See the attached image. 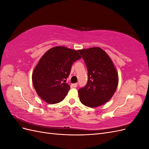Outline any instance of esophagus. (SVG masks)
Returning a JSON list of instances; mask_svg holds the SVG:
<instances>
[{
  "mask_svg": "<svg viewBox=\"0 0 149 149\" xmlns=\"http://www.w3.org/2000/svg\"><path fill=\"white\" fill-rule=\"evenodd\" d=\"M71 85L73 88H76L78 86V83H73V84H72Z\"/></svg>",
  "mask_w": 149,
  "mask_h": 149,
  "instance_id": "esophagus-1",
  "label": "esophagus"
}]
</instances>
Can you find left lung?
Returning <instances> with one entry per match:
<instances>
[{
	"label": "left lung",
	"instance_id": "1",
	"mask_svg": "<svg viewBox=\"0 0 149 149\" xmlns=\"http://www.w3.org/2000/svg\"><path fill=\"white\" fill-rule=\"evenodd\" d=\"M87 66L86 85L78 90L79 100L89 107L102 106L109 101L118 88V73L111 58L100 47L79 49Z\"/></svg>",
	"mask_w": 149,
	"mask_h": 149
}]
</instances>
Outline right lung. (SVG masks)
Instances as JSON below:
<instances>
[{"label":"right lung","instance_id":"right-lung-1","mask_svg":"<svg viewBox=\"0 0 149 149\" xmlns=\"http://www.w3.org/2000/svg\"><path fill=\"white\" fill-rule=\"evenodd\" d=\"M81 58L75 49L53 47L44 54L32 73V83L38 95L48 104L64 100L70 89L66 83L73 63Z\"/></svg>","mask_w":149,"mask_h":149}]
</instances>
